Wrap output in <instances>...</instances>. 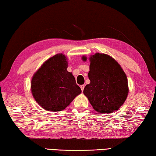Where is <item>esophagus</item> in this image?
<instances>
[{"instance_id": "1", "label": "esophagus", "mask_w": 156, "mask_h": 156, "mask_svg": "<svg viewBox=\"0 0 156 156\" xmlns=\"http://www.w3.org/2000/svg\"><path fill=\"white\" fill-rule=\"evenodd\" d=\"M84 84H82V85H80V89H81L82 91H83L84 90Z\"/></svg>"}]
</instances>
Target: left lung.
Masks as SVG:
<instances>
[{"mask_svg":"<svg viewBox=\"0 0 156 156\" xmlns=\"http://www.w3.org/2000/svg\"><path fill=\"white\" fill-rule=\"evenodd\" d=\"M83 61L87 58L82 57ZM90 65L83 93L97 112L113 113L124 104L129 93L128 80L122 68L112 56L96 53L89 58Z\"/></svg>","mask_w":156,"mask_h":156,"instance_id":"left-lung-1","label":"left lung"}]
</instances>
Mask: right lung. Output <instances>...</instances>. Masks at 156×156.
Masks as SVG:
<instances>
[{
  "mask_svg": "<svg viewBox=\"0 0 156 156\" xmlns=\"http://www.w3.org/2000/svg\"><path fill=\"white\" fill-rule=\"evenodd\" d=\"M67 67V58L58 54L47 60L31 78L34 98L46 111L60 112L81 94L80 87Z\"/></svg>",
  "mask_w": 156,
  "mask_h": 156,
  "instance_id": "add662e5",
  "label": "right lung"
}]
</instances>
